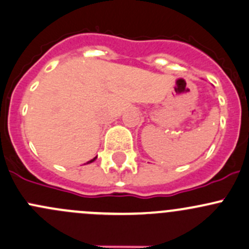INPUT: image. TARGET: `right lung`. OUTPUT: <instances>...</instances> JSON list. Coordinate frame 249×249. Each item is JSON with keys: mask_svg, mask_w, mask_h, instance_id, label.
<instances>
[{"mask_svg": "<svg viewBox=\"0 0 249 249\" xmlns=\"http://www.w3.org/2000/svg\"><path fill=\"white\" fill-rule=\"evenodd\" d=\"M95 160H96V156H95V158H94V159H91V160H90V161H88V162H87V163H91V162H94V161H95Z\"/></svg>", "mask_w": 249, "mask_h": 249, "instance_id": "1", "label": "right lung"}]
</instances>
